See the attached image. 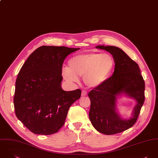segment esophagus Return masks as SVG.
I'll use <instances>...</instances> for the list:
<instances>
[{
  "instance_id": "1",
  "label": "esophagus",
  "mask_w": 158,
  "mask_h": 158,
  "mask_svg": "<svg viewBox=\"0 0 158 158\" xmlns=\"http://www.w3.org/2000/svg\"><path fill=\"white\" fill-rule=\"evenodd\" d=\"M87 95V92H86V91H85V90H82V96H86V95Z\"/></svg>"
}]
</instances>
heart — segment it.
<instances>
[{
    "label": "heart",
    "instance_id": "b5f03b06",
    "mask_svg": "<svg viewBox=\"0 0 158 158\" xmlns=\"http://www.w3.org/2000/svg\"><path fill=\"white\" fill-rule=\"evenodd\" d=\"M114 57L108 54L90 53L80 54L68 61V67L62 68V76L68 81L76 82L82 77L89 87H95L104 83L115 68Z\"/></svg>",
    "mask_w": 158,
    "mask_h": 158
}]
</instances>
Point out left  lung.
Wrapping results in <instances>:
<instances>
[{"label":"left lung","mask_w":158,"mask_h":158,"mask_svg":"<svg viewBox=\"0 0 158 158\" xmlns=\"http://www.w3.org/2000/svg\"><path fill=\"white\" fill-rule=\"evenodd\" d=\"M96 48L110 52L115 64L112 76L89 94L91 102L89 118L98 132L115 134L128 129L137 122L145 101V82L138 64L123 50L113 46ZM122 93L137 101L129 119H122L116 111V96Z\"/></svg>","instance_id":"obj_1"}]
</instances>
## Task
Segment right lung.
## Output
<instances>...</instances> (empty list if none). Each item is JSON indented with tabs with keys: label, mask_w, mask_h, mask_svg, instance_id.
I'll use <instances>...</instances> for the list:
<instances>
[{
	"label": "right lung",
	"mask_w": 158,
	"mask_h": 158,
	"mask_svg": "<svg viewBox=\"0 0 158 158\" xmlns=\"http://www.w3.org/2000/svg\"><path fill=\"white\" fill-rule=\"evenodd\" d=\"M80 48L42 46L29 56L15 84L14 107L17 118L36 134L50 135L63 126L69 107L81 90L61 87L65 58Z\"/></svg>",
	"instance_id": "obj_1"
}]
</instances>
